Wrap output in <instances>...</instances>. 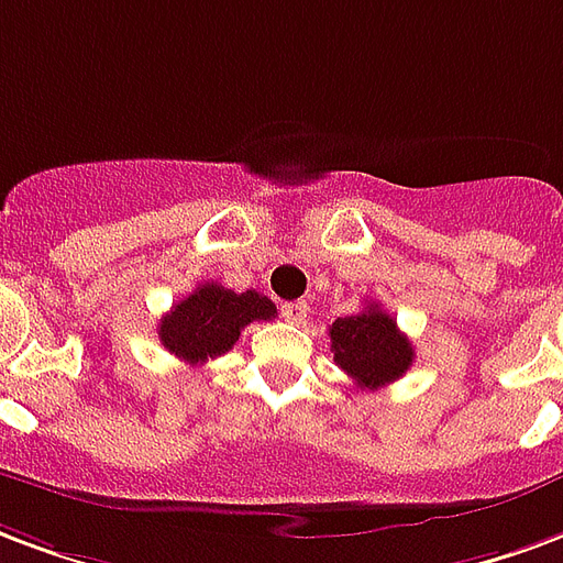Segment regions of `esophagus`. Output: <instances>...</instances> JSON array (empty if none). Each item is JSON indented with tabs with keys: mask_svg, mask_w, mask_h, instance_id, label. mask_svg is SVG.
I'll return each mask as SVG.
<instances>
[{
	"mask_svg": "<svg viewBox=\"0 0 563 563\" xmlns=\"http://www.w3.org/2000/svg\"><path fill=\"white\" fill-rule=\"evenodd\" d=\"M307 313H310V307H307V301L283 303V319H286V322L303 324V322H307Z\"/></svg>",
	"mask_w": 563,
	"mask_h": 563,
	"instance_id": "esophagus-1",
	"label": "esophagus"
}]
</instances>
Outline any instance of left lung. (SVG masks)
<instances>
[{
    "instance_id": "8db88e82",
    "label": "left lung",
    "mask_w": 563,
    "mask_h": 563,
    "mask_svg": "<svg viewBox=\"0 0 563 563\" xmlns=\"http://www.w3.org/2000/svg\"><path fill=\"white\" fill-rule=\"evenodd\" d=\"M328 336L336 366L366 390L397 382L415 361L409 336L399 334L397 319L378 303H366L361 313L340 316L328 328Z\"/></svg>"
}]
</instances>
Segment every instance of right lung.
Segmentation results:
<instances>
[{
  "instance_id": "obj_1",
  "label": "right lung",
  "mask_w": 563,
  "mask_h": 563,
  "mask_svg": "<svg viewBox=\"0 0 563 563\" xmlns=\"http://www.w3.org/2000/svg\"><path fill=\"white\" fill-rule=\"evenodd\" d=\"M274 313L277 307L253 289L232 292L220 283H206L161 319L157 336L166 352L187 364H206L208 357L227 355L239 343L244 324L268 322Z\"/></svg>"
}]
</instances>
